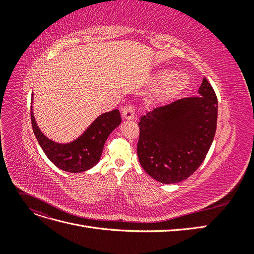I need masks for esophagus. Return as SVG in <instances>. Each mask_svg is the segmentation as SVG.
<instances>
[{"label": "esophagus", "mask_w": 254, "mask_h": 254, "mask_svg": "<svg viewBox=\"0 0 254 254\" xmlns=\"http://www.w3.org/2000/svg\"><path fill=\"white\" fill-rule=\"evenodd\" d=\"M123 118H124L125 120H132L134 119V109L132 106L130 105H127L125 106L124 108H123Z\"/></svg>", "instance_id": "esophagus-1"}]
</instances>
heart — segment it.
Returning <instances> with one entry per match:
<instances>
[{"label":"heart","mask_w":254,"mask_h":254,"mask_svg":"<svg viewBox=\"0 0 254 254\" xmlns=\"http://www.w3.org/2000/svg\"><path fill=\"white\" fill-rule=\"evenodd\" d=\"M153 82L160 86L155 94V101L164 102L180 93L188 84L189 78L186 74L162 70L155 75Z\"/></svg>","instance_id":"heart-1"}]
</instances>
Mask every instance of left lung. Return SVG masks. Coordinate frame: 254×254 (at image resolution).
Listing matches in <instances>:
<instances>
[{
	"mask_svg": "<svg viewBox=\"0 0 254 254\" xmlns=\"http://www.w3.org/2000/svg\"><path fill=\"white\" fill-rule=\"evenodd\" d=\"M199 96L184 97L148 111L140 119L136 152L153 179L186 180L201 165L216 132L217 96L203 78Z\"/></svg>",
	"mask_w": 254,
	"mask_h": 254,
	"instance_id": "1",
	"label": "left lung"
}]
</instances>
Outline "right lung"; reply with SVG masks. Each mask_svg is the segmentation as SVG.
Instances as JSON below:
<instances>
[{"mask_svg": "<svg viewBox=\"0 0 254 254\" xmlns=\"http://www.w3.org/2000/svg\"><path fill=\"white\" fill-rule=\"evenodd\" d=\"M32 126L37 141L44 153L60 170L68 173H81L93 167L101 159L107 137L121 124L118 109L104 113L92 123L77 140L68 144H58L48 139L38 128L33 112Z\"/></svg>", "mask_w": 254, "mask_h": 254, "instance_id": "add662e5", "label": "right lung"}]
</instances>
